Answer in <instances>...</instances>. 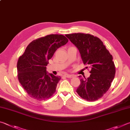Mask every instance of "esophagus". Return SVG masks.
Here are the masks:
<instances>
[{
	"label": "esophagus",
	"instance_id": "esophagus-1",
	"mask_svg": "<svg viewBox=\"0 0 130 130\" xmlns=\"http://www.w3.org/2000/svg\"><path fill=\"white\" fill-rule=\"evenodd\" d=\"M64 76L65 77H66V78H72V77L74 76L73 75H70V74H64Z\"/></svg>",
	"mask_w": 130,
	"mask_h": 130
}]
</instances>
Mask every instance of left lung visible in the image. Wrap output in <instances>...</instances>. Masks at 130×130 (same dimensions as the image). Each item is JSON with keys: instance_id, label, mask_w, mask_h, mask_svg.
Instances as JSON below:
<instances>
[{"instance_id": "left-lung-1", "label": "left lung", "mask_w": 130, "mask_h": 130, "mask_svg": "<svg viewBox=\"0 0 130 130\" xmlns=\"http://www.w3.org/2000/svg\"><path fill=\"white\" fill-rule=\"evenodd\" d=\"M80 52L83 63L91 69L90 76L80 78L76 92L87 101L101 98L111 86L115 74L112 56L99 38L88 34L66 35Z\"/></svg>"}]
</instances>
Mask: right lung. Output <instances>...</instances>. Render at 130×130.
Wrapping results in <instances>:
<instances>
[{
    "label": "right lung",
    "instance_id": "add662e5",
    "mask_svg": "<svg viewBox=\"0 0 130 130\" xmlns=\"http://www.w3.org/2000/svg\"><path fill=\"white\" fill-rule=\"evenodd\" d=\"M68 41L62 35H47L31 42L19 57L17 63L18 79L29 96L44 101L55 92L61 78L48 73L46 66L56 50Z\"/></svg>",
    "mask_w": 130,
    "mask_h": 130
}]
</instances>
